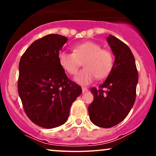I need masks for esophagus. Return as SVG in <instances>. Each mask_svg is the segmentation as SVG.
<instances>
[{
  "mask_svg": "<svg viewBox=\"0 0 156 156\" xmlns=\"http://www.w3.org/2000/svg\"><path fill=\"white\" fill-rule=\"evenodd\" d=\"M87 91H88V89L86 88V87H82V92L84 93V92H87Z\"/></svg>",
  "mask_w": 156,
  "mask_h": 156,
  "instance_id": "obj_1",
  "label": "esophagus"
}]
</instances>
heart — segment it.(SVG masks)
I'll return each mask as SVG.
<instances>
[{
    "instance_id": "heart-1",
    "label": "heart",
    "mask_w": 156,
    "mask_h": 156,
    "mask_svg": "<svg viewBox=\"0 0 156 156\" xmlns=\"http://www.w3.org/2000/svg\"><path fill=\"white\" fill-rule=\"evenodd\" d=\"M58 58L61 67L71 76L77 74L83 62L84 68L77 75L75 80L84 85L92 83L96 77L99 79L105 78L114 65L112 53L94 42L75 45L73 53L60 52Z\"/></svg>"
}]
</instances>
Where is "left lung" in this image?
Listing matches in <instances>:
<instances>
[{"mask_svg": "<svg viewBox=\"0 0 156 156\" xmlns=\"http://www.w3.org/2000/svg\"><path fill=\"white\" fill-rule=\"evenodd\" d=\"M107 41L115 61L106 80L90 89L94 100L88 107L91 122L105 128L115 126L128 116L135 103L138 83L135 58L128 46L112 35Z\"/></svg>", "mask_w": 156, "mask_h": 156, "instance_id": "8db88e82", "label": "left lung"}]
</instances>
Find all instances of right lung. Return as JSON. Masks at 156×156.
<instances>
[{"instance_id": "1", "label": "right lung", "mask_w": 156, "mask_h": 156, "mask_svg": "<svg viewBox=\"0 0 156 156\" xmlns=\"http://www.w3.org/2000/svg\"><path fill=\"white\" fill-rule=\"evenodd\" d=\"M67 41L59 34L44 36L27 48L20 61L17 89L25 113L44 128L64 124L82 92L58 63V53Z\"/></svg>"}]
</instances>
